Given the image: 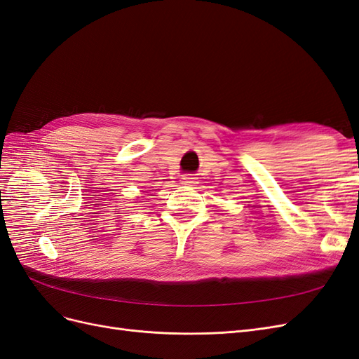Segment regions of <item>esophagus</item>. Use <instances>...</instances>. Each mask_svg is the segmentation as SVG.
<instances>
[{
	"mask_svg": "<svg viewBox=\"0 0 359 359\" xmlns=\"http://www.w3.org/2000/svg\"><path fill=\"white\" fill-rule=\"evenodd\" d=\"M194 180H196V178H194V177L191 175V173H187V175H184V177L181 178V182H182V184H194V182H196Z\"/></svg>",
	"mask_w": 359,
	"mask_h": 359,
	"instance_id": "obj_1",
	"label": "esophagus"
}]
</instances>
